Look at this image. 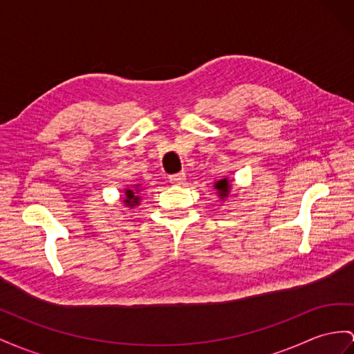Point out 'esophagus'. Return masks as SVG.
Returning a JSON list of instances; mask_svg holds the SVG:
<instances>
[{"instance_id": "1", "label": "esophagus", "mask_w": 354, "mask_h": 354, "mask_svg": "<svg viewBox=\"0 0 354 354\" xmlns=\"http://www.w3.org/2000/svg\"><path fill=\"white\" fill-rule=\"evenodd\" d=\"M185 179H187V176H185L184 171H183V174H176V175L169 176L170 184H174V185H183V184H185Z\"/></svg>"}]
</instances>
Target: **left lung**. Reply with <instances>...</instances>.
Instances as JSON below:
<instances>
[{
  "label": "left lung",
  "instance_id": "obj_1",
  "mask_svg": "<svg viewBox=\"0 0 354 354\" xmlns=\"http://www.w3.org/2000/svg\"><path fill=\"white\" fill-rule=\"evenodd\" d=\"M214 187L216 188V192H218V196L223 198V201L230 193V184H229V179L227 178H224L221 180H216Z\"/></svg>",
  "mask_w": 354,
  "mask_h": 354
}]
</instances>
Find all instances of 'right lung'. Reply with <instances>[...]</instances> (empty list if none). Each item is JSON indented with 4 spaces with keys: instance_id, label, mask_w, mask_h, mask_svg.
Segmentation results:
<instances>
[{
    "instance_id": "add662e5",
    "label": "right lung",
    "mask_w": 354,
    "mask_h": 354,
    "mask_svg": "<svg viewBox=\"0 0 354 354\" xmlns=\"http://www.w3.org/2000/svg\"><path fill=\"white\" fill-rule=\"evenodd\" d=\"M136 187H139V185H136ZM138 193H139L138 188H134V189H130V188L125 189L124 203H125L127 206H136V205H139L140 197L138 196Z\"/></svg>"
}]
</instances>
